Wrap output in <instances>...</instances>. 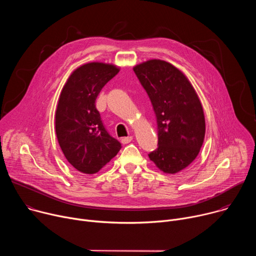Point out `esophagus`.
I'll return each mask as SVG.
<instances>
[{"instance_id": "obj_1", "label": "esophagus", "mask_w": 256, "mask_h": 256, "mask_svg": "<svg viewBox=\"0 0 256 256\" xmlns=\"http://www.w3.org/2000/svg\"><path fill=\"white\" fill-rule=\"evenodd\" d=\"M132 136H126V138H122V144H128L130 142H132Z\"/></svg>"}]
</instances>
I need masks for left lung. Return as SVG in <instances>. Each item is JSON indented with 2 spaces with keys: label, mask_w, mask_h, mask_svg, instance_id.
I'll return each mask as SVG.
<instances>
[{
  "label": "left lung",
  "mask_w": 256,
  "mask_h": 256,
  "mask_svg": "<svg viewBox=\"0 0 256 256\" xmlns=\"http://www.w3.org/2000/svg\"><path fill=\"white\" fill-rule=\"evenodd\" d=\"M157 118L158 148L149 154L163 172L174 174L198 155L206 134L200 98L186 75L170 62L150 60L134 68Z\"/></svg>",
  "instance_id": "8db88e82"
}]
</instances>
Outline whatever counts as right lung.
<instances>
[{
    "mask_svg": "<svg viewBox=\"0 0 256 256\" xmlns=\"http://www.w3.org/2000/svg\"><path fill=\"white\" fill-rule=\"evenodd\" d=\"M120 68L104 62H88L72 72L60 95L56 132L68 162L86 174L97 173L122 149L105 130L95 101Z\"/></svg>",
    "mask_w": 256,
    "mask_h": 256,
    "instance_id": "obj_1",
    "label": "right lung"
}]
</instances>
